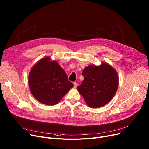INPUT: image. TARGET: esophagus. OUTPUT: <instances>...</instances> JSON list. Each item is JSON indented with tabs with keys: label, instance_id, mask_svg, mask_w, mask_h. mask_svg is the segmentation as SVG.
<instances>
[{
	"label": "esophagus",
	"instance_id": "esophagus-1",
	"mask_svg": "<svg viewBox=\"0 0 149 149\" xmlns=\"http://www.w3.org/2000/svg\"><path fill=\"white\" fill-rule=\"evenodd\" d=\"M77 86H78V83H76V82H74V88H76L77 87Z\"/></svg>",
	"mask_w": 149,
	"mask_h": 149
}]
</instances>
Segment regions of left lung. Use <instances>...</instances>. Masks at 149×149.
Wrapping results in <instances>:
<instances>
[{"label": "left lung", "mask_w": 149, "mask_h": 149, "mask_svg": "<svg viewBox=\"0 0 149 149\" xmlns=\"http://www.w3.org/2000/svg\"><path fill=\"white\" fill-rule=\"evenodd\" d=\"M82 75L84 80L77 89L88 106L98 108L110 102L119 84L118 74L111 65L104 61L100 66L89 65Z\"/></svg>", "instance_id": "1"}]
</instances>
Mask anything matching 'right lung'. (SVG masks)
<instances>
[{
	"label": "right lung",
	"instance_id": "right-lung-1",
	"mask_svg": "<svg viewBox=\"0 0 149 149\" xmlns=\"http://www.w3.org/2000/svg\"><path fill=\"white\" fill-rule=\"evenodd\" d=\"M28 84L33 97L40 103L55 105L60 102L74 84L56 60L46 57L31 68Z\"/></svg>",
	"mask_w": 149,
	"mask_h": 149
}]
</instances>
